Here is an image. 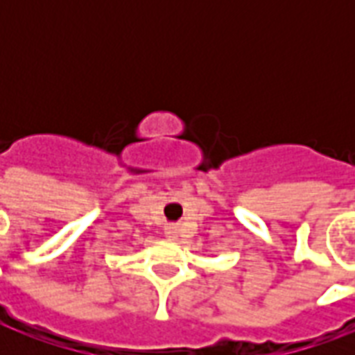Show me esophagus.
<instances>
[{
    "mask_svg": "<svg viewBox=\"0 0 355 355\" xmlns=\"http://www.w3.org/2000/svg\"><path fill=\"white\" fill-rule=\"evenodd\" d=\"M165 236L167 238H177L178 236V228L175 224H169V226H165Z\"/></svg>",
    "mask_w": 355,
    "mask_h": 355,
    "instance_id": "obj_1",
    "label": "esophagus"
}]
</instances>
